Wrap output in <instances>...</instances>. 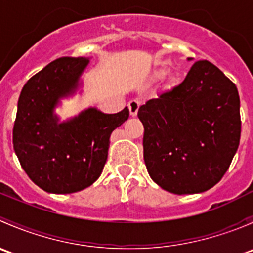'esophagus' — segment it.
<instances>
[{"instance_id":"1","label":"esophagus","mask_w":253,"mask_h":253,"mask_svg":"<svg viewBox=\"0 0 253 253\" xmlns=\"http://www.w3.org/2000/svg\"><path fill=\"white\" fill-rule=\"evenodd\" d=\"M139 105H141V103H139L138 100H131V101H129V103H128V110H129V114H131V116H136L137 112H138Z\"/></svg>"}]
</instances>
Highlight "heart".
<instances>
[{
	"instance_id": "obj_1",
	"label": "heart",
	"mask_w": 253,
	"mask_h": 253,
	"mask_svg": "<svg viewBox=\"0 0 253 253\" xmlns=\"http://www.w3.org/2000/svg\"><path fill=\"white\" fill-rule=\"evenodd\" d=\"M165 75H167V70H164V68H163V70H158V71H155L154 78L155 79H160V78L164 77Z\"/></svg>"
}]
</instances>
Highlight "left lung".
<instances>
[{
  "label": "left lung",
  "mask_w": 253,
  "mask_h": 253,
  "mask_svg": "<svg viewBox=\"0 0 253 253\" xmlns=\"http://www.w3.org/2000/svg\"><path fill=\"white\" fill-rule=\"evenodd\" d=\"M138 117L148 172L175 195L205 192L216 185L239 148V91L207 60L193 63L182 83L142 105Z\"/></svg>",
  "instance_id": "1"
}]
</instances>
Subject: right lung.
Here are the masks:
<instances>
[{
  "label": "right lung",
  "mask_w": 253,
  "mask_h": 253,
  "mask_svg": "<svg viewBox=\"0 0 253 253\" xmlns=\"http://www.w3.org/2000/svg\"><path fill=\"white\" fill-rule=\"evenodd\" d=\"M89 63L61 57L33 76L20 91L13 148L30 180L50 193H73L93 185L108 159L110 136L129 116L126 108L104 114L95 108L58 122L55 108L72 95Z\"/></svg>",
  "instance_id": "1"
}]
</instances>
